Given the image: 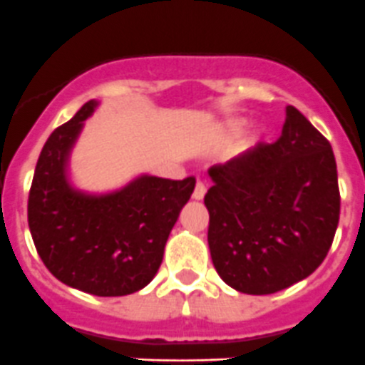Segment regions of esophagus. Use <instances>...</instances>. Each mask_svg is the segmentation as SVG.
<instances>
[{"label":"esophagus","mask_w":365,"mask_h":365,"mask_svg":"<svg viewBox=\"0 0 365 365\" xmlns=\"http://www.w3.org/2000/svg\"><path fill=\"white\" fill-rule=\"evenodd\" d=\"M205 194H207V185H205V182H201V180H197L196 187H194L192 197H194V200H203Z\"/></svg>","instance_id":"esophagus-1"}]
</instances>
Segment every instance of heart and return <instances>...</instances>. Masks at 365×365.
<instances>
[{"mask_svg":"<svg viewBox=\"0 0 365 365\" xmlns=\"http://www.w3.org/2000/svg\"><path fill=\"white\" fill-rule=\"evenodd\" d=\"M242 125H244L242 121H233L232 125H230V132H233V133L240 132V130H242Z\"/></svg>","mask_w":365,"mask_h":365,"instance_id":"1","label":"heart"}]
</instances>
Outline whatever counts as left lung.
<instances>
[{
  "mask_svg": "<svg viewBox=\"0 0 365 365\" xmlns=\"http://www.w3.org/2000/svg\"><path fill=\"white\" fill-rule=\"evenodd\" d=\"M285 112L277 143H260L208 169L212 262L230 287L246 294H272L310 277L339 225L330 143L298 108L289 105Z\"/></svg>",
  "mask_w": 365,
  "mask_h": 365,
  "instance_id": "obj_1",
  "label": "left lung"
}]
</instances>
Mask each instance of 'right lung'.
Returning a JSON list of instances; mask_svg holds the SVG:
<instances>
[{"instance_id": "1", "label": "right lung", "mask_w": 365, "mask_h": 365, "mask_svg": "<svg viewBox=\"0 0 365 365\" xmlns=\"http://www.w3.org/2000/svg\"><path fill=\"white\" fill-rule=\"evenodd\" d=\"M96 105L87 101L46 140L28 196V226L38 257L62 284L94 296H126L157 274L196 180L146 175L105 196L74 190L67 157Z\"/></svg>"}]
</instances>
